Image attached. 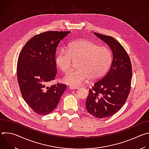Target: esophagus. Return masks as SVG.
<instances>
[{
  "label": "esophagus",
  "mask_w": 149,
  "mask_h": 149,
  "mask_svg": "<svg viewBox=\"0 0 149 149\" xmlns=\"http://www.w3.org/2000/svg\"><path fill=\"white\" fill-rule=\"evenodd\" d=\"M70 88L71 90H75V89H78V87H74L72 86H70Z\"/></svg>",
  "instance_id": "1"
}]
</instances>
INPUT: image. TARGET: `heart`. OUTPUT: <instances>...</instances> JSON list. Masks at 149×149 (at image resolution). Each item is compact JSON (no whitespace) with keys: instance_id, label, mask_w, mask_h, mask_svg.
Wrapping results in <instances>:
<instances>
[{"instance_id":"obj_1","label":"heart","mask_w":149,"mask_h":149,"mask_svg":"<svg viewBox=\"0 0 149 149\" xmlns=\"http://www.w3.org/2000/svg\"><path fill=\"white\" fill-rule=\"evenodd\" d=\"M110 49L99 46L88 39H80L70 44L67 49H61L56 57V63L63 72L68 71L73 61L77 63L78 70L67 72L63 81L70 86L78 87L88 79L95 81L107 71L112 61Z\"/></svg>"}]
</instances>
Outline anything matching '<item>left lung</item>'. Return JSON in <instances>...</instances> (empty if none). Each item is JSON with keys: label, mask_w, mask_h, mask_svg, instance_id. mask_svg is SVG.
<instances>
[{"label": "left lung", "mask_w": 149, "mask_h": 149, "mask_svg": "<svg viewBox=\"0 0 149 149\" xmlns=\"http://www.w3.org/2000/svg\"><path fill=\"white\" fill-rule=\"evenodd\" d=\"M94 34L111 48L113 59L110 70L89 90L86 101L88 113L98 118L113 116L125 102L131 89L132 66L124 47L113 37Z\"/></svg>", "instance_id": "obj_1"}]
</instances>
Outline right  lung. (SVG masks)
<instances>
[{"label": "right lung", "mask_w": 149, "mask_h": 149, "mask_svg": "<svg viewBox=\"0 0 149 149\" xmlns=\"http://www.w3.org/2000/svg\"><path fill=\"white\" fill-rule=\"evenodd\" d=\"M71 32L48 31L35 35L21 50L16 75L20 91L36 114L47 115L57 106L66 90L63 84L48 86L57 72L55 53L59 42Z\"/></svg>", "instance_id": "add662e5"}]
</instances>
